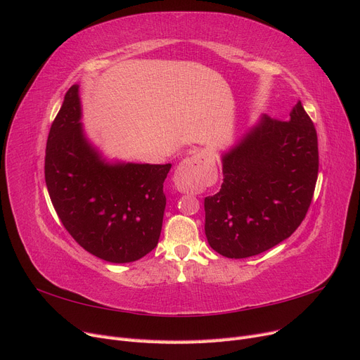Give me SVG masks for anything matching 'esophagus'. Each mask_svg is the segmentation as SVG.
I'll use <instances>...</instances> for the list:
<instances>
[{"instance_id":"1","label":"esophagus","mask_w":360,"mask_h":360,"mask_svg":"<svg viewBox=\"0 0 360 360\" xmlns=\"http://www.w3.org/2000/svg\"><path fill=\"white\" fill-rule=\"evenodd\" d=\"M174 186L184 193L198 192L202 186V177L198 169V163L193 158L184 159L174 172Z\"/></svg>"}]
</instances>
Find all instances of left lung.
Instances as JSON below:
<instances>
[{
  "instance_id": "left-lung-1",
  "label": "left lung",
  "mask_w": 360,
  "mask_h": 360,
  "mask_svg": "<svg viewBox=\"0 0 360 360\" xmlns=\"http://www.w3.org/2000/svg\"><path fill=\"white\" fill-rule=\"evenodd\" d=\"M221 160V191L204 200L212 249L226 258H248L297 230L319 176L317 132L300 101L288 122L261 115Z\"/></svg>"
}]
</instances>
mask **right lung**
I'll use <instances>...</instances> for the list:
<instances>
[{"mask_svg": "<svg viewBox=\"0 0 360 360\" xmlns=\"http://www.w3.org/2000/svg\"><path fill=\"white\" fill-rule=\"evenodd\" d=\"M79 85L64 96L51 126L45 180L51 201L69 234L94 257L132 263L153 250L162 231L163 193L171 163L108 160L81 123Z\"/></svg>", "mask_w": 360, "mask_h": 360, "instance_id": "add662e5", "label": "right lung"}]
</instances>
